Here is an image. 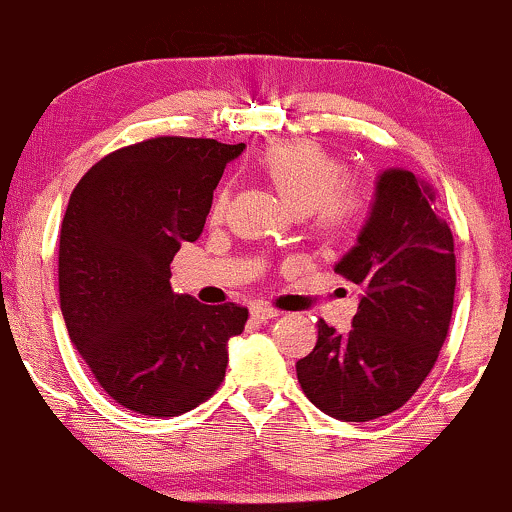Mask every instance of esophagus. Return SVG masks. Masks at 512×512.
I'll return each mask as SVG.
<instances>
[{
  "label": "esophagus",
  "mask_w": 512,
  "mask_h": 512,
  "mask_svg": "<svg viewBox=\"0 0 512 512\" xmlns=\"http://www.w3.org/2000/svg\"><path fill=\"white\" fill-rule=\"evenodd\" d=\"M250 315H252V320L267 322V320H274V317H279V310L272 308V305H267V303H255L250 308Z\"/></svg>",
  "instance_id": "esophagus-1"
}]
</instances>
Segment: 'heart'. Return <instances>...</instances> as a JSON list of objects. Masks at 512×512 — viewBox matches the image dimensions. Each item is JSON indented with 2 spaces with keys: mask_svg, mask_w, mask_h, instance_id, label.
<instances>
[{
  "mask_svg": "<svg viewBox=\"0 0 512 512\" xmlns=\"http://www.w3.org/2000/svg\"><path fill=\"white\" fill-rule=\"evenodd\" d=\"M255 166L274 185L293 214L313 219L325 236H344L363 223L370 209L368 187L344 182V168L320 144L308 139L269 144L260 151ZM228 190L221 187L214 211L226 207Z\"/></svg>",
  "mask_w": 512,
  "mask_h": 512,
  "instance_id": "b5f03b06",
  "label": "heart"
}]
</instances>
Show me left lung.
<instances>
[{"label": "left lung", "mask_w": 512, "mask_h": 512, "mask_svg": "<svg viewBox=\"0 0 512 512\" xmlns=\"http://www.w3.org/2000/svg\"><path fill=\"white\" fill-rule=\"evenodd\" d=\"M334 269L361 286L358 313L344 334L317 322L298 383L332 419L373 421L409 402L448 337L455 243L431 182L383 170L356 245Z\"/></svg>", "instance_id": "left-lung-1"}]
</instances>
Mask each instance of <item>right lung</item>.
Here are the masks:
<instances>
[{
  "label": "right lung",
  "mask_w": 512,
  "mask_h": 512,
  "mask_svg": "<svg viewBox=\"0 0 512 512\" xmlns=\"http://www.w3.org/2000/svg\"><path fill=\"white\" fill-rule=\"evenodd\" d=\"M245 144L156 137L98 161L69 197L60 233L67 332L125 409L178 416L221 385L248 308L204 305L170 286L180 243H195L223 168Z\"/></svg>",
  "instance_id": "obj_1"
}]
</instances>
